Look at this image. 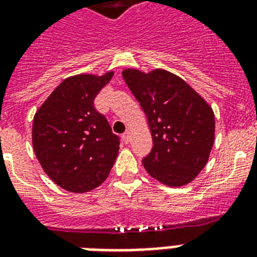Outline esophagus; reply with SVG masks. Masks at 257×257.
Returning <instances> with one entry per match:
<instances>
[{"label":"esophagus","mask_w":257,"mask_h":257,"mask_svg":"<svg viewBox=\"0 0 257 257\" xmlns=\"http://www.w3.org/2000/svg\"><path fill=\"white\" fill-rule=\"evenodd\" d=\"M122 140H124L125 144H128L129 140H131V133H129V131H126V132L122 135Z\"/></svg>","instance_id":"34e87169"}]
</instances>
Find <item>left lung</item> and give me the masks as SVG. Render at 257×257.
<instances>
[{"instance_id": "8db88e82", "label": "left lung", "mask_w": 257, "mask_h": 257, "mask_svg": "<svg viewBox=\"0 0 257 257\" xmlns=\"http://www.w3.org/2000/svg\"><path fill=\"white\" fill-rule=\"evenodd\" d=\"M148 120L153 148L143 164L153 179L183 187L205 167L215 140V114L183 78L164 69L122 70Z\"/></svg>"}]
</instances>
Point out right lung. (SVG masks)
Here are the masks:
<instances>
[{
  "mask_svg": "<svg viewBox=\"0 0 257 257\" xmlns=\"http://www.w3.org/2000/svg\"><path fill=\"white\" fill-rule=\"evenodd\" d=\"M113 72L65 78L38 108L32 141L42 169L66 191L85 193L104 183L120 139L94 108V98Z\"/></svg>",
  "mask_w": 257,
  "mask_h": 257,
  "instance_id": "obj_1",
  "label": "right lung"
}]
</instances>
